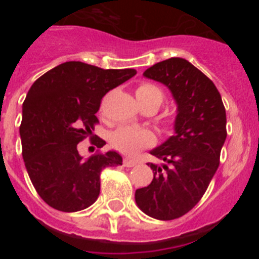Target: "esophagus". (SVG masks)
Here are the masks:
<instances>
[{
	"instance_id": "obj_1",
	"label": "esophagus",
	"mask_w": 259,
	"mask_h": 259,
	"mask_svg": "<svg viewBox=\"0 0 259 259\" xmlns=\"http://www.w3.org/2000/svg\"><path fill=\"white\" fill-rule=\"evenodd\" d=\"M137 163H139V162H137L136 159H131V158H124V161H123V164H124L125 167H134L136 166Z\"/></svg>"
}]
</instances>
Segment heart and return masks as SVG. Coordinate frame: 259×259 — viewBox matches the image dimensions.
<instances>
[{
    "mask_svg": "<svg viewBox=\"0 0 259 259\" xmlns=\"http://www.w3.org/2000/svg\"><path fill=\"white\" fill-rule=\"evenodd\" d=\"M135 93H136L137 101L143 106V109L149 106L158 109L164 100L163 91L153 83H141L136 88ZM167 124H171V122H168ZM110 141L114 148L119 152H122L123 154L135 155L144 148L154 145L155 136L152 131L145 130V128L124 125L111 135Z\"/></svg>",
    "mask_w": 259,
    "mask_h": 259,
    "instance_id": "1",
    "label": "heart"
}]
</instances>
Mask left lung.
Segmentation results:
<instances>
[{
    "label": "left lung",
    "mask_w": 259,
    "mask_h": 259,
    "mask_svg": "<svg viewBox=\"0 0 259 259\" xmlns=\"http://www.w3.org/2000/svg\"><path fill=\"white\" fill-rule=\"evenodd\" d=\"M144 76L170 89L178 114L175 135L150 152L163 163H148L154 176L136 189L135 200L146 215L172 221L197 205L218 170L227 137L226 109L214 83L187 59L158 62Z\"/></svg>",
    "instance_id": "left-lung-1"
}]
</instances>
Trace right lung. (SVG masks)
Returning <instances> with one entry per match:
<instances>
[{
	"instance_id": "add662e5",
	"label": "right lung",
	"mask_w": 259,
	"mask_h": 259,
	"mask_svg": "<svg viewBox=\"0 0 259 259\" xmlns=\"http://www.w3.org/2000/svg\"><path fill=\"white\" fill-rule=\"evenodd\" d=\"M135 75L134 68L104 70L71 61L29 88L19 128L23 159L36 192L53 209L74 212L91 206L100 194L101 171L122 164L114 150L84 159L77 144L95 131L102 97ZM93 143L106 144L100 137Z\"/></svg>"
}]
</instances>
